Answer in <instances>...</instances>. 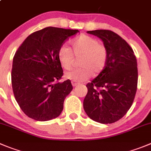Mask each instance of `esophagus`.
<instances>
[{"label": "esophagus", "mask_w": 151, "mask_h": 151, "mask_svg": "<svg viewBox=\"0 0 151 151\" xmlns=\"http://www.w3.org/2000/svg\"><path fill=\"white\" fill-rule=\"evenodd\" d=\"M71 83H72V86H77V85H79V83H77V82H75V81H72V82H71Z\"/></svg>", "instance_id": "1"}]
</instances>
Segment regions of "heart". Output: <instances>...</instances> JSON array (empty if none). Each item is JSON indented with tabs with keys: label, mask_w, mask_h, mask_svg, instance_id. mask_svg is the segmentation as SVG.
Wrapping results in <instances>:
<instances>
[{
	"label": "heart",
	"mask_w": 151,
	"mask_h": 151,
	"mask_svg": "<svg viewBox=\"0 0 151 151\" xmlns=\"http://www.w3.org/2000/svg\"><path fill=\"white\" fill-rule=\"evenodd\" d=\"M71 47L66 45L60 47L57 57L63 68L69 70L72 68L74 57L80 58V68L66 72L65 78L75 82H81L86 80L91 73L93 75L101 74L105 68L108 60V50L104 44L94 37L87 35H81L71 42Z\"/></svg>",
	"instance_id": "heart-1"
}]
</instances>
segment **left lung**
Masks as SVG:
<instances>
[{
	"instance_id": "8db88e82",
	"label": "left lung",
	"mask_w": 151,
	"mask_h": 151,
	"mask_svg": "<svg viewBox=\"0 0 151 151\" xmlns=\"http://www.w3.org/2000/svg\"><path fill=\"white\" fill-rule=\"evenodd\" d=\"M104 42L108 60L104 71L86 85V113L101 124H112L124 116L137 90V61L133 49L117 33L108 29L87 31Z\"/></svg>"
}]
</instances>
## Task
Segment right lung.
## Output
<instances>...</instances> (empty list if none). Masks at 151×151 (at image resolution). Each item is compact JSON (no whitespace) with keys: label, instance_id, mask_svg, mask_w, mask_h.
<instances>
[{"label":"right lung","instance_id":"1","mask_svg":"<svg viewBox=\"0 0 151 151\" xmlns=\"http://www.w3.org/2000/svg\"><path fill=\"white\" fill-rule=\"evenodd\" d=\"M78 29L47 27L33 33L15 52L11 73L14 96L29 118L39 122L61 114L66 96L73 89L63 75L57 52Z\"/></svg>","mask_w":151,"mask_h":151}]
</instances>
